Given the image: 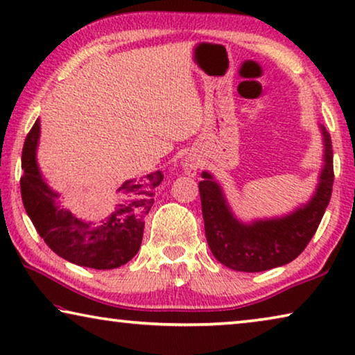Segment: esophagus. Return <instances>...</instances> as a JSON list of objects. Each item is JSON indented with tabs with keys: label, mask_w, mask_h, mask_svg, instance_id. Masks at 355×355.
<instances>
[{
	"label": "esophagus",
	"mask_w": 355,
	"mask_h": 355,
	"mask_svg": "<svg viewBox=\"0 0 355 355\" xmlns=\"http://www.w3.org/2000/svg\"><path fill=\"white\" fill-rule=\"evenodd\" d=\"M198 167H199V161L196 159V157H187V159H183V171L187 175H196V172H198Z\"/></svg>",
	"instance_id": "esophagus-1"
}]
</instances>
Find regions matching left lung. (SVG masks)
<instances>
[{
  "instance_id": "left-lung-1",
  "label": "left lung",
  "mask_w": 355,
  "mask_h": 355,
  "mask_svg": "<svg viewBox=\"0 0 355 355\" xmlns=\"http://www.w3.org/2000/svg\"><path fill=\"white\" fill-rule=\"evenodd\" d=\"M324 135V168L319 184L308 204L280 218L255 220L242 223L232 215L223 189L209 172L199 182L205 237L214 257L234 271L260 272L293 261L304 250L319 228L331 198L333 150L330 134Z\"/></svg>"
}]
</instances>
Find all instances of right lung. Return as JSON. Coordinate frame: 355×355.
Returning <instances> with one entry per match:
<instances>
[{
  "instance_id": "1",
  "label": "right lung",
  "mask_w": 355,
  "mask_h": 355,
  "mask_svg": "<svg viewBox=\"0 0 355 355\" xmlns=\"http://www.w3.org/2000/svg\"><path fill=\"white\" fill-rule=\"evenodd\" d=\"M38 140L40 119H36L22 150L20 193L38 234L52 252L78 266L114 269L130 261L141 245L145 216L155 202V189L162 182V172L127 180L118 188L119 200L108 218L100 223L84 221L60 207L59 193L42 178L36 162Z\"/></svg>"
}]
</instances>
